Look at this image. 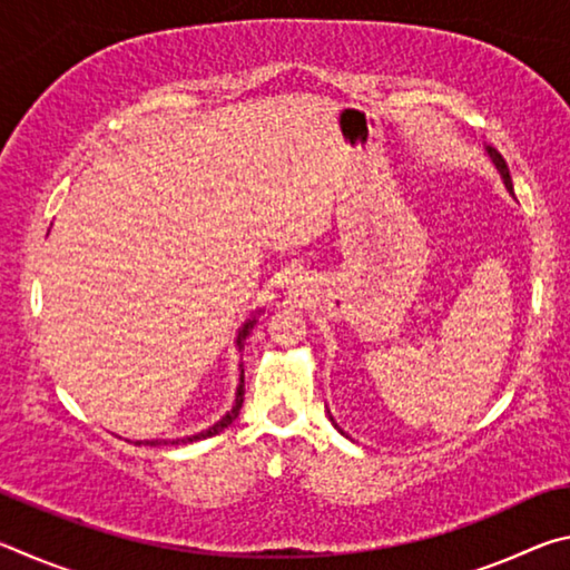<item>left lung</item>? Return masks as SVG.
Wrapping results in <instances>:
<instances>
[{"mask_svg":"<svg viewBox=\"0 0 570 570\" xmlns=\"http://www.w3.org/2000/svg\"><path fill=\"white\" fill-rule=\"evenodd\" d=\"M485 153H488V158L490 160H493V166L498 168V173H500V178H503V183H505V188H508V193H510V196H513V180H510V173H508V166H505V160H503V156H500V153L495 150V148H490V146H485ZM515 198V196H513ZM330 420H332V424H334V428L336 430H340V424H336L334 422V417H332V414H330ZM342 432V430H340ZM342 435H344V432H342Z\"/></svg>","mask_w":570,"mask_h":570,"instance_id":"left-lung-1","label":"left lung"}]
</instances>
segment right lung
<instances>
[{"label": "right lung", "mask_w": 570, "mask_h": 570, "mask_svg": "<svg viewBox=\"0 0 570 570\" xmlns=\"http://www.w3.org/2000/svg\"><path fill=\"white\" fill-rule=\"evenodd\" d=\"M258 314H262V308H256V312H250L248 320L238 326V334H236V350H238V352L244 350L246 336H248L250 330H254V326H256ZM240 404H244V370H240V374H238V387H236L234 407H230L218 422L210 424V428L196 432V435H186V438H173V440H170V438H168V440H138V442H135V445H148V448H160V445H188V442H198V440L214 438V435H218V432H224V430L228 428V424L238 417Z\"/></svg>", "instance_id": "add662e5"}]
</instances>
